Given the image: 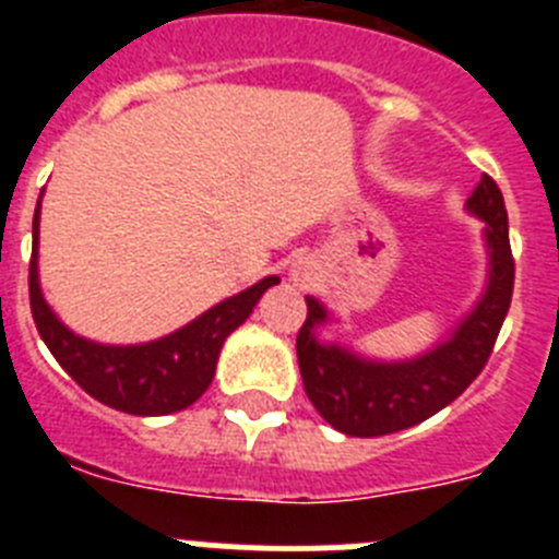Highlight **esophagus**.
I'll use <instances>...</instances> for the list:
<instances>
[{
	"instance_id": "1",
	"label": "esophagus",
	"mask_w": 559,
	"mask_h": 559,
	"mask_svg": "<svg viewBox=\"0 0 559 559\" xmlns=\"http://www.w3.org/2000/svg\"><path fill=\"white\" fill-rule=\"evenodd\" d=\"M296 276H299V280H302V274H299V271H294V280H296Z\"/></svg>"
}]
</instances>
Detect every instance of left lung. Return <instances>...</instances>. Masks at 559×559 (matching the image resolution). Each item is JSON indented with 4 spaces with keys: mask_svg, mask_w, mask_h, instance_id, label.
Masks as SVG:
<instances>
[{
    "mask_svg": "<svg viewBox=\"0 0 559 559\" xmlns=\"http://www.w3.org/2000/svg\"><path fill=\"white\" fill-rule=\"evenodd\" d=\"M467 212L487 224V290L462 324L428 353L408 360H369L338 344H322L316 328H322L330 316L319 299L305 296L308 319L296 335V358L310 403L335 431L383 437L417 426L453 403L484 369L510 310L515 283L507 206L487 173L467 199Z\"/></svg>",
    "mask_w": 559,
    "mask_h": 559,
    "instance_id": "left-lung-1",
    "label": "left lung"
}]
</instances>
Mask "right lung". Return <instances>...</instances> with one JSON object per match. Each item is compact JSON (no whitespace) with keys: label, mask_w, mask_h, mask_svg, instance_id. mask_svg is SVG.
Segmentation results:
<instances>
[{"label":"right lung","mask_w":559,"mask_h":559,"mask_svg":"<svg viewBox=\"0 0 559 559\" xmlns=\"http://www.w3.org/2000/svg\"><path fill=\"white\" fill-rule=\"evenodd\" d=\"M38 215H41V199L33 215V260H29L33 322L63 372L83 392L117 412L162 417L192 406L215 378V364L226 335L235 333L249 319L260 296L280 283V276H265L165 338L128 344V347L97 344L72 333L44 299L38 285Z\"/></svg>","instance_id":"obj_1"}]
</instances>
